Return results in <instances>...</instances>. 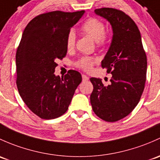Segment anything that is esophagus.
Instances as JSON below:
<instances>
[{
    "label": "esophagus",
    "instance_id": "obj_1",
    "mask_svg": "<svg viewBox=\"0 0 160 160\" xmlns=\"http://www.w3.org/2000/svg\"><path fill=\"white\" fill-rule=\"evenodd\" d=\"M82 78H83V81H87V80H89V77H87V75H84V74H82Z\"/></svg>",
    "mask_w": 160,
    "mask_h": 160
}]
</instances>
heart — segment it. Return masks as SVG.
Segmentation results:
<instances>
[{
	"label": "heart",
	"instance_id": "b5f03b06",
	"mask_svg": "<svg viewBox=\"0 0 160 160\" xmlns=\"http://www.w3.org/2000/svg\"><path fill=\"white\" fill-rule=\"evenodd\" d=\"M81 30L86 34L89 35L95 40L98 47H102L108 40L109 33L105 31V23L96 18H89L82 24ZM76 43V33L73 30H70L67 33L65 44L67 50L73 49ZM97 59L91 57H82L76 62V66L87 72L91 71Z\"/></svg>",
	"mask_w": 160,
	"mask_h": 160
}]
</instances>
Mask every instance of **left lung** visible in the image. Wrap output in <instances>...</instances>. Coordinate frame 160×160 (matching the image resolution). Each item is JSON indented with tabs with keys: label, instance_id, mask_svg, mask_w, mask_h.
<instances>
[{
	"label": "left lung",
	"instance_id": "1",
	"mask_svg": "<svg viewBox=\"0 0 160 160\" xmlns=\"http://www.w3.org/2000/svg\"><path fill=\"white\" fill-rule=\"evenodd\" d=\"M95 13L110 23L112 39L101 66L111 73V83L90 79L93 86L90 103L96 115L107 122L128 116L139 102L147 80V59L140 32L132 18L120 10L96 9Z\"/></svg>",
	"mask_w": 160,
	"mask_h": 160
}]
</instances>
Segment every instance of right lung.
<instances>
[{
  "instance_id": "right-lung-1",
  "label": "right lung",
  "mask_w": 160,
  "mask_h": 160,
  "mask_svg": "<svg viewBox=\"0 0 160 160\" xmlns=\"http://www.w3.org/2000/svg\"><path fill=\"white\" fill-rule=\"evenodd\" d=\"M84 11L42 13L31 20L23 32L16 53L18 92L27 107L40 118L51 120L68 110L81 83L78 71L55 76L58 59L66 57V37Z\"/></svg>"
}]
</instances>
